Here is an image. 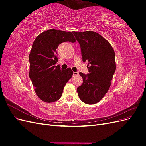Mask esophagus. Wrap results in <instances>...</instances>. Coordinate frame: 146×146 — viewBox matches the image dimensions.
<instances>
[{
    "label": "esophagus",
    "instance_id": "1",
    "mask_svg": "<svg viewBox=\"0 0 146 146\" xmlns=\"http://www.w3.org/2000/svg\"><path fill=\"white\" fill-rule=\"evenodd\" d=\"M78 76V72H73V77H76Z\"/></svg>",
    "mask_w": 146,
    "mask_h": 146
}]
</instances>
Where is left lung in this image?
<instances>
[{"label": "left lung", "mask_w": 146, "mask_h": 146, "mask_svg": "<svg viewBox=\"0 0 146 146\" xmlns=\"http://www.w3.org/2000/svg\"><path fill=\"white\" fill-rule=\"evenodd\" d=\"M72 33L80 44L82 60L88 63L89 70L87 75L79 73L83 83L77 88L78 95L84 103L94 104L104 98L111 85L116 70L115 53L110 42L98 33Z\"/></svg>", "instance_id": "8db88e82"}]
</instances>
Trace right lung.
Returning a JSON list of instances; mask_svg holds the SVG:
<instances>
[{"mask_svg": "<svg viewBox=\"0 0 146 146\" xmlns=\"http://www.w3.org/2000/svg\"><path fill=\"white\" fill-rule=\"evenodd\" d=\"M76 41L72 32L50 29L42 32L35 39L29 54V77L38 98L47 103L58 100L63 88L72 77L70 68L61 69L56 48L61 43Z\"/></svg>", "mask_w": 146, "mask_h": 146, "instance_id": "right-lung-1", "label": "right lung"}]
</instances>
